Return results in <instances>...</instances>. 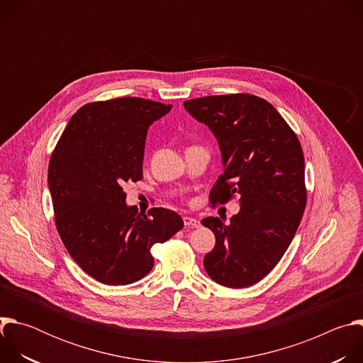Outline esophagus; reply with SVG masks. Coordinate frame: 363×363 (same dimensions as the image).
I'll return each mask as SVG.
<instances>
[{
    "instance_id": "obj_1",
    "label": "esophagus",
    "mask_w": 363,
    "mask_h": 363,
    "mask_svg": "<svg viewBox=\"0 0 363 363\" xmlns=\"http://www.w3.org/2000/svg\"><path fill=\"white\" fill-rule=\"evenodd\" d=\"M184 224H185V227H192V228H198L201 225V223L196 218H192L188 216L184 217Z\"/></svg>"
}]
</instances>
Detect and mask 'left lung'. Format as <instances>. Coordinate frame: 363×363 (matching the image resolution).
Listing matches in <instances>:
<instances>
[{"mask_svg":"<svg viewBox=\"0 0 363 363\" xmlns=\"http://www.w3.org/2000/svg\"><path fill=\"white\" fill-rule=\"evenodd\" d=\"M184 106L211 129L221 149L224 174L211 189V203L240 195V213L230 224L218 217L201 221L216 235L205 272L224 287L252 286L277 266L301 221L307 201L301 145L274 106L254 94L205 96Z\"/></svg>","mask_w":363,"mask_h":363,"instance_id":"left-lung-1","label":"left lung"}]
</instances>
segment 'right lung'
<instances>
[{
    "instance_id": "obj_1",
    "label": "right lung",
    "mask_w": 363,
    "mask_h": 363,
    "mask_svg": "<svg viewBox=\"0 0 363 363\" xmlns=\"http://www.w3.org/2000/svg\"><path fill=\"white\" fill-rule=\"evenodd\" d=\"M172 105L140 97L87 103L70 119L48 164L55 223L73 260L94 280L126 286L153 267L150 248L184 227L167 208L128 206L122 185L143 178L149 126Z\"/></svg>"
}]
</instances>
